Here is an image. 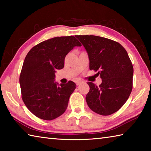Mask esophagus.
<instances>
[{
    "label": "esophagus",
    "instance_id": "34e87169",
    "mask_svg": "<svg viewBox=\"0 0 151 151\" xmlns=\"http://www.w3.org/2000/svg\"><path fill=\"white\" fill-rule=\"evenodd\" d=\"M82 83V81H76V85H81V84Z\"/></svg>",
    "mask_w": 151,
    "mask_h": 151
}]
</instances>
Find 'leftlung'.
I'll return each instance as SVG.
<instances>
[{
  "mask_svg": "<svg viewBox=\"0 0 151 151\" xmlns=\"http://www.w3.org/2000/svg\"><path fill=\"white\" fill-rule=\"evenodd\" d=\"M75 37L85 47L90 70L98 71L102 83L88 82L90 91L86 101L92 111L101 115L113 114L123 106L132 88L133 66L128 53L119 42L94 35Z\"/></svg>",
  "mask_w": 151,
  "mask_h": 151,
  "instance_id": "1",
  "label": "left lung"
}]
</instances>
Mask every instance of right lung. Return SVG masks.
<instances>
[{"mask_svg": "<svg viewBox=\"0 0 151 151\" xmlns=\"http://www.w3.org/2000/svg\"><path fill=\"white\" fill-rule=\"evenodd\" d=\"M81 44L73 36L55 37L32 48L25 57L19 82L28 109L39 118L50 121L65 112L76 84L55 82L56 70L65 66L66 55Z\"/></svg>", "mask_w": 151, "mask_h": 151, "instance_id": "obj_1", "label": "right lung"}]
</instances>
